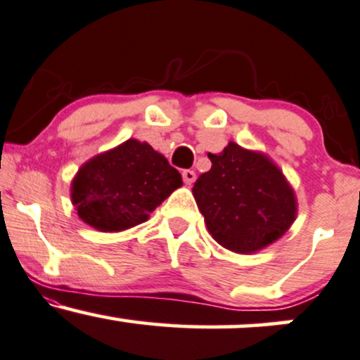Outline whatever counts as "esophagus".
Masks as SVG:
<instances>
[{"label": "esophagus", "mask_w": 360, "mask_h": 360, "mask_svg": "<svg viewBox=\"0 0 360 360\" xmlns=\"http://www.w3.org/2000/svg\"><path fill=\"white\" fill-rule=\"evenodd\" d=\"M183 181L184 184L191 186L196 181V172L191 171V169H186V171H183Z\"/></svg>", "instance_id": "esophagus-1"}]
</instances>
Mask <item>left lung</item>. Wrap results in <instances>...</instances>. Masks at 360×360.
I'll use <instances>...</instances> for the list:
<instances>
[{"label": "left lung", "instance_id": "8db88e82", "mask_svg": "<svg viewBox=\"0 0 360 360\" xmlns=\"http://www.w3.org/2000/svg\"><path fill=\"white\" fill-rule=\"evenodd\" d=\"M211 169L193 194L210 235L223 248L257 253L280 240L297 219L298 202L283 171L265 153L228 142L207 154Z\"/></svg>", "mask_w": 360, "mask_h": 360}]
</instances>
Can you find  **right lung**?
Instances as JSON below:
<instances>
[{
  "instance_id": "right-lung-1",
  "label": "right lung",
  "mask_w": 360,
  "mask_h": 360,
  "mask_svg": "<svg viewBox=\"0 0 360 360\" xmlns=\"http://www.w3.org/2000/svg\"><path fill=\"white\" fill-rule=\"evenodd\" d=\"M183 186L179 171L147 142L129 139L82 164L70 199L82 221L102 233L137 226Z\"/></svg>"
}]
</instances>
